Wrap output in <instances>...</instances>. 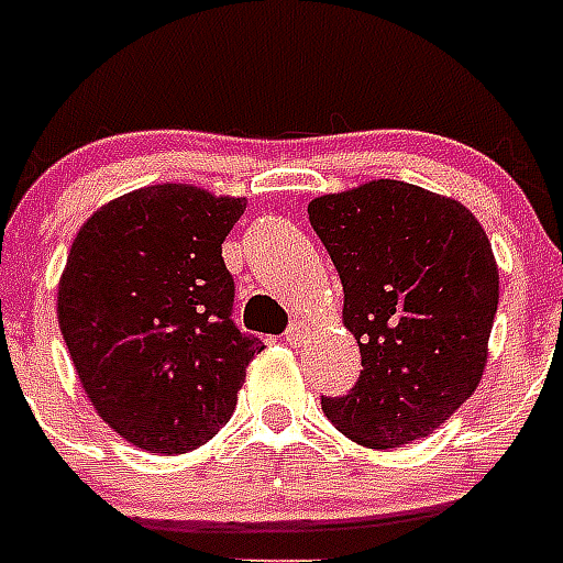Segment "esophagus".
Masks as SVG:
<instances>
[{
	"label": "esophagus",
	"mask_w": 563,
	"mask_h": 563,
	"mask_svg": "<svg viewBox=\"0 0 563 563\" xmlns=\"http://www.w3.org/2000/svg\"><path fill=\"white\" fill-rule=\"evenodd\" d=\"M283 339H286V342H289V345H295V349H298L300 342H303V339H307V324H303V321H291L289 330H286V333H283Z\"/></svg>",
	"instance_id": "1"
}]
</instances>
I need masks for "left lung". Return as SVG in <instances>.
<instances>
[{"instance_id": "obj_1", "label": "left lung", "mask_w": 563, "mask_h": 563, "mask_svg": "<svg viewBox=\"0 0 563 563\" xmlns=\"http://www.w3.org/2000/svg\"><path fill=\"white\" fill-rule=\"evenodd\" d=\"M307 212L336 265L342 319L363 357L357 384L321 396V410L368 449L434 434L487 363L499 307L487 233L457 200L398 179L316 197Z\"/></svg>"}]
</instances>
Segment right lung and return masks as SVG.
<instances>
[{"label":"right lung","instance_id":"1","mask_svg":"<svg viewBox=\"0 0 563 563\" xmlns=\"http://www.w3.org/2000/svg\"><path fill=\"white\" fill-rule=\"evenodd\" d=\"M242 197L150 186L106 203L73 239L58 324L97 413L139 449L183 454L233 416L263 342L233 321L221 244Z\"/></svg>","mask_w":563,"mask_h":563}]
</instances>
